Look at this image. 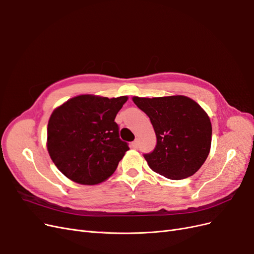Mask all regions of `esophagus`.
Wrapping results in <instances>:
<instances>
[{"label": "esophagus", "mask_w": 254, "mask_h": 254, "mask_svg": "<svg viewBox=\"0 0 254 254\" xmlns=\"http://www.w3.org/2000/svg\"><path fill=\"white\" fill-rule=\"evenodd\" d=\"M137 146H139V143H137V140H134V141L131 143V147H132L133 149H136Z\"/></svg>", "instance_id": "obj_1"}]
</instances>
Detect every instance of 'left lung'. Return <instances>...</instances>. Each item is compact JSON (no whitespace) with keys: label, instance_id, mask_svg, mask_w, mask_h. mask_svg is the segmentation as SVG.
<instances>
[{"label":"left lung","instance_id":"left-lung-1","mask_svg":"<svg viewBox=\"0 0 254 254\" xmlns=\"http://www.w3.org/2000/svg\"><path fill=\"white\" fill-rule=\"evenodd\" d=\"M132 101L148 115L157 135L156 148L144 155L148 166L172 180L193 176L211 149L209 115L195 101L184 95L133 96Z\"/></svg>","mask_w":254,"mask_h":254}]
</instances>
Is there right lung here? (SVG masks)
Segmentation results:
<instances>
[{
    "instance_id": "1",
    "label": "right lung",
    "mask_w": 254,
    "mask_h": 254,
    "mask_svg": "<svg viewBox=\"0 0 254 254\" xmlns=\"http://www.w3.org/2000/svg\"><path fill=\"white\" fill-rule=\"evenodd\" d=\"M127 99L84 94L53 111L47 147L54 164L68 179L94 186L117 170L129 147L120 139L114 119Z\"/></svg>"
}]
</instances>
